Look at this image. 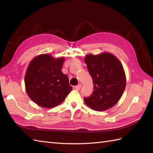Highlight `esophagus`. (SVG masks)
Wrapping results in <instances>:
<instances>
[{
    "label": "esophagus",
    "mask_w": 153,
    "mask_h": 153,
    "mask_svg": "<svg viewBox=\"0 0 153 153\" xmlns=\"http://www.w3.org/2000/svg\"><path fill=\"white\" fill-rule=\"evenodd\" d=\"M81 87H82V84H79V85H77L75 87V89L77 91H79L81 89Z\"/></svg>",
    "instance_id": "obj_1"
}]
</instances>
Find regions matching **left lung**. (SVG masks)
<instances>
[{
	"label": "left lung",
	"instance_id": "8db88e82",
	"mask_svg": "<svg viewBox=\"0 0 153 153\" xmlns=\"http://www.w3.org/2000/svg\"><path fill=\"white\" fill-rule=\"evenodd\" d=\"M84 60L94 84L92 95L84 99V102L97 111L112 108L121 99L126 85L122 63L108 52L97 55L87 54Z\"/></svg>",
	"mask_w": 153,
	"mask_h": 153
}]
</instances>
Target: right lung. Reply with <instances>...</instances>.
Here are the masks:
<instances>
[{
  "instance_id": "1",
  "label": "right lung",
  "mask_w": 153,
  "mask_h": 153,
  "mask_svg": "<svg viewBox=\"0 0 153 153\" xmlns=\"http://www.w3.org/2000/svg\"><path fill=\"white\" fill-rule=\"evenodd\" d=\"M64 60V57L41 54L29 64L24 77L25 91L37 105L53 108L62 102L72 90L68 77L62 71Z\"/></svg>"
}]
</instances>
